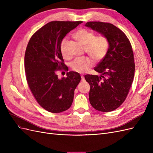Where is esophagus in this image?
Wrapping results in <instances>:
<instances>
[{
    "mask_svg": "<svg viewBox=\"0 0 153 153\" xmlns=\"http://www.w3.org/2000/svg\"><path fill=\"white\" fill-rule=\"evenodd\" d=\"M81 78H82V81H84V76L83 75H81Z\"/></svg>",
    "mask_w": 153,
    "mask_h": 153,
    "instance_id": "1",
    "label": "esophagus"
}]
</instances>
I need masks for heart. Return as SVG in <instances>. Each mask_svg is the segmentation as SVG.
I'll return each instance as SVG.
<instances>
[{"label":"heart","instance_id":"b5f03b06","mask_svg":"<svg viewBox=\"0 0 153 153\" xmlns=\"http://www.w3.org/2000/svg\"><path fill=\"white\" fill-rule=\"evenodd\" d=\"M75 38L79 42L85 46V52L95 60L103 59L108 48V42L105 36L103 35L96 36L94 32L86 29H80L74 34ZM66 38L63 39L61 42V49L64 57L66 53L64 51V45ZM92 65L93 61L89 57H81L75 59L70 64V67L74 71L84 73L87 71Z\"/></svg>","mask_w":153,"mask_h":153}]
</instances>
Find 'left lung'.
<instances>
[{
  "label": "left lung",
  "instance_id": "1",
  "mask_svg": "<svg viewBox=\"0 0 153 153\" xmlns=\"http://www.w3.org/2000/svg\"><path fill=\"white\" fill-rule=\"evenodd\" d=\"M85 26L105 36L108 48L94 70L100 75H85L90 85L92 107L107 112L117 108L126 100L135 74L132 47L124 32L109 23L87 22Z\"/></svg>",
  "mask_w": 153,
  "mask_h": 153
}]
</instances>
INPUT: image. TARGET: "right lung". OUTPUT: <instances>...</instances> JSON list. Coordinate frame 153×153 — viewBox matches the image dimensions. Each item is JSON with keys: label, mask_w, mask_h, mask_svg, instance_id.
I'll return each mask as SVG.
<instances>
[{"label": "right lung", "mask_w": 153, "mask_h": 153, "mask_svg": "<svg viewBox=\"0 0 153 153\" xmlns=\"http://www.w3.org/2000/svg\"><path fill=\"white\" fill-rule=\"evenodd\" d=\"M82 22L48 23L31 37L25 54V71L29 87L41 106L52 113L68 110L72 105L80 74L69 71L58 78L57 70L63 67L61 42L68 32Z\"/></svg>", "instance_id": "1"}]
</instances>
